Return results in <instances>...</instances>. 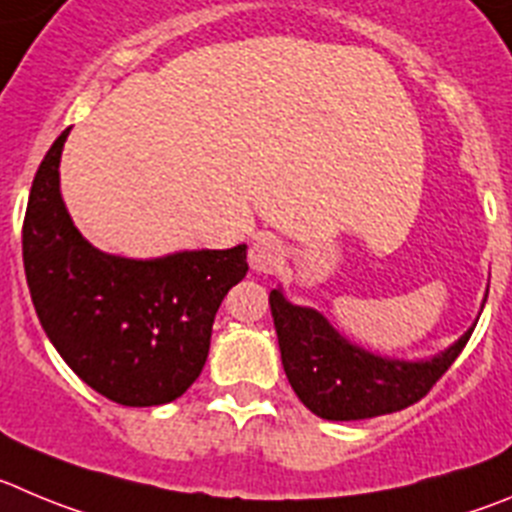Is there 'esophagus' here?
Wrapping results in <instances>:
<instances>
[{
  "mask_svg": "<svg viewBox=\"0 0 512 512\" xmlns=\"http://www.w3.org/2000/svg\"><path fill=\"white\" fill-rule=\"evenodd\" d=\"M285 262V247L278 237L260 234L250 247V265L257 272H278Z\"/></svg>",
  "mask_w": 512,
  "mask_h": 512,
  "instance_id": "esophagus-1",
  "label": "esophagus"
}]
</instances>
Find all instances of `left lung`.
I'll return each instance as SVG.
<instances>
[{
	"label": "left lung",
	"mask_w": 512,
	"mask_h": 512,
	"mask_svg": "<svg viewBox=\"0 0 512 512\" xmlns=\"http://www.w3.org/2000/svg\"><path fill=\"white\" fill-rule=\"evenodd\" d=\"M270 310L290 386L315 417L328 422L371 419L412 407L455 364L477 326L472 323L432 358L407 361L348 341L323 313L290 303L283 288L270 293Z\"/></svg>",
	"instance_id": "8db88e82"
}]
</instances>
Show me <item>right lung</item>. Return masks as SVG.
<instances>
[{"instance_id":"add662e5","label":"right lung","mask_w":512,"mask_h":512,"mask_svg":"<svg viewBox=\"0 0 512 512\" xmlns=\"http://www.w3.org/2000/svg\"><path fill=\"white\" fill-rule=\"evenodd\" d=\"M68 133L37 169L22 227L37 318L65 364L105 399L123 407L169 404L202 374L214 315L247 275V245L151 260L100 252L62 202Z\"/></svg>"}]
</instances>
